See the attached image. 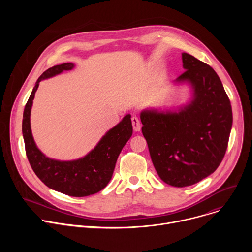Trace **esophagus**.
<instances>
[{"instance_id": "1", "label": "esophagus", "mask_w": 252, "mask_h": 252, "mask_svg": "<svg viewBox=\"0 0 252 252\" xmlns=\"http://www.w3.org/2000/svg\"><path fill=\"white\" fill-rule=\"evenodd\" d=\"M131 124H132V127L135 131H139L140 130V122L136 117H132L131 118Z\"/></svg>"}]
</instances>
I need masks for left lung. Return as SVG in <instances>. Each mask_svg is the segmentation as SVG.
Segmentation results:
<instances>
[{
	"instance_id": "8db88e82",
	"label": "left lung",
	"mask_w": 252,
	"mask_h": 252,
	"mask_svg": "<svg viewBox=\"0 0 252 252\" xmlns=\"http://www.w3.org/2000/svg\"><path fill=\"white\" fill-rule=\"evenodd\" d=\"M185 73L174 84H189L191 98L176 110L146 109L141 131L154 166L165 184L185 188L215 171L220 164L232 126L230 100L215 70L183 53Z\"/></svg>"
}]
</instances>
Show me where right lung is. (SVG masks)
I'll return each instance as SVG.
<instances>
[{
  "label": "right lung",
  "instance_id": "1",
  "mask_svg": "<svg viewBox=\"0 0 252 252\" xmlns=\"http://www.w3.org/2000/svg\"><path fill=\"white\" fill-rule=\"evenodd\" d=\"M75 63H64L48 68L38 79L27 101L23 115V136L29 162L41 181L63 194L83 197L104 189L112 179L117 159L132 134L131 116L124 119L99 139L85 157L73 160H58L46 157L35 145L31 129V110L40 82L73 69Z\"/></svg>",
  "mask_w": 252,
  "mask_h": 252
}]
</instances>
